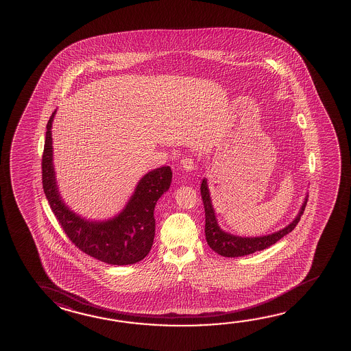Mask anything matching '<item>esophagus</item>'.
<instances>
[{"instance_id":"1","label":"esophagus","mask_w":351,"mask_h":351,"mask_svg":"<svg viewBox=\"0 0 351 351\" xmlns=\"http://www.w3.org/2000/svg\"><path fill=\"white\" fill-rule=\"evenodd\" d=\"M181 167L186 170V171H192V170H195V162H193V159L190 158V156H184L182 158V160H181Z\"/></svg>"}]
</instances>
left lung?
<instances>
[{"label":"left lung","instance_id":"left-lung-1","mask_svg":"<svg viewBox=\"0 0 351 351\" xmlns=\"http://www.w3.org/2000/svg\"><path fill=\"white\" fill-rule=\"evenodd\" d=\"M201 195H202L203 206H204V212H206V227H204L206 240L212 250H215L217 254H219L221 256H226V258L245 256L252 252L264 250L266 247L274 245L276 241L295 229V226L301 219L304 209H306L308 201V198H306L295 221L276 233L258 237V238H241V237H235L232 234L223 232L218 226L217 219H215V209L212 207V202H210L208 186H207L206 180H203L202 184H201Z\"/></svg>","mask_w":351,"mask_h":351}]
</instances>
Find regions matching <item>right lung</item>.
Instances as JSON below:
<instances>
[{
	"label": "right lung",
	"instance_id": "right-lung-1",
	"mask_svg": "<svg viewBox=\"0 0 351 351\" xmlns=\"http://www.w3.org/2000/svg\"><path fill=\"white\" fill-rule=\"evenodd\" d=\"M47 124L43 156L42 182L50 208L69 239L81 252L111 265L136 264L148 255L155 235L154 208L158 199L171 184L170 167L155 169L139 181L136 192L121 215L107 221H88L73 213L62 203L56 189L51 122Z\"/></svg>",
	"mask_w": 351,
	"mask_h": 351
}]
</instances>
